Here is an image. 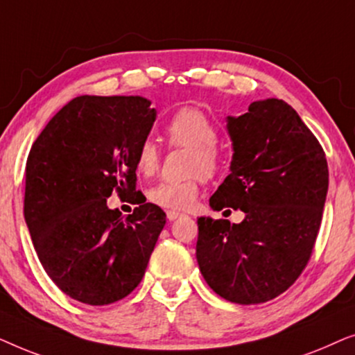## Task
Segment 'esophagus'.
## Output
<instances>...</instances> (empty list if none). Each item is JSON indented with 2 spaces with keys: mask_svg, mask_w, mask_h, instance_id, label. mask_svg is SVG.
Masks as SVG:
<instances>
[{
  "mask_svg": "<svg viewBox=\"0 0 355 355\" xmlns=\"http://www.w3.org/2000/svg\"><path fill=\"white\" fill-rule=\"evenodd\" d=\"M166 216H168L169 221H174V220H178L179 216H181V213H179V211H173V210H168V211H166Z\"/></svg>",
  "mask_w": 355,
  "mask_h": 355,
  "instance_id": "esophagus-1",
  "label": "esophagus"
}]
</instances>
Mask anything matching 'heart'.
Listing matches in <instances>:
<instances>
[{
	"mask_svg": "<svg viewBox=\"0 0 355 355\" xmlns=\"http://www.w3.org/2000/svg\"><path fill=\"white\" fill-rule=\"evenodd\" d=\"M169 144L191 150L189 173L196 176L184 181H162L148 191V200L168 210H189L197 202L203 178H215L223 166V157L216 147L218 129L210 116L196 106L178 110L164 125ZM159 153L152 140L145 139L135 150V168L144 176L158 171Z\"/></svg>",
	"mask_w": 355,
	"mask_h": 355,
	"instance_id": "1",
	"label": "heart"
}]
</instances>
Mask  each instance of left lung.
<instances>
[{
    "instance_id": "obj_1",
    "label": "left lung",
    "mask_w": 355,
    "mask_h": 355,
    "mask_svg": "<svg viewBox=\"0 0 355 355\" xmlns=\"http://www.w3.org/2000/svg\"><path fill=\"white\" fill-rule=\"evenodd\" d=\"M226 123L231 174L210 207L239 208L245 218L239 225L198 218L197 261L223 299L261 304L283 294L309 263L327 200L328 163L317 137L283 100L254 101Z\"/></svg>"
}]
</instances>
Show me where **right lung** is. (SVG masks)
<instances>
[{
    "mask_svg": "<svg viewBox=\"0 0 355 355\" xmlns=\"http://www.w3.org/2000/svg\"><path fill=\"white\" fill-rule=\"evenodd\" d=\"M144 96L82 95L32 145L24 216L40 263L71 299L106 305L137 288L166 213L135 191V150L157 119ZM114 190L139 207L125 218Z\"/></svg>",
    "mask_w": 355,
    "mask_h": 355,
    "instance_id": "obj_1",
    "label": "right lung"
}]
</instances>
